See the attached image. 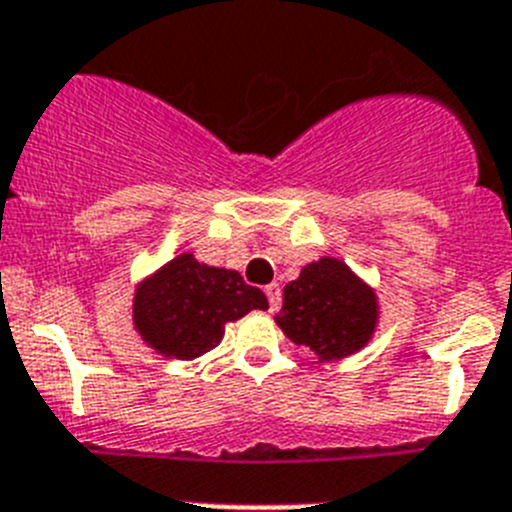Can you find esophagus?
<instances>
[{"label": "esophagus", "instance_id": "1", "mask_svg": "<svg viewBox=\"0 0 512 512\" xmlns=\"http://www.w3.org/2000/svg\"><path fill=\"white\" fill-rule=\"evenodd\" d=\"M266 297H269L271 310H279V305H282V289H279V284H269L266 287Z\"/></svg>", "mask_w": 512, "mask_h": 512}]
</instances>
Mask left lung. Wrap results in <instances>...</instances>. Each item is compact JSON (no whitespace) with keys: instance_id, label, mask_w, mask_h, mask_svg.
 I'll return each mask as SVG.
<instances>
[{"instance_id":"8db88e82","label":"left lung","mask_w":512,"mask_h":512,"mask_svg":"<svg viewBox=\"0 0 512 512\" xmlns=\"http://www.w3.org/2000/svg\"><path fill=\"white\" fill-rule=\"evenodd\" d=\"M279 328L297 346H310L320 361L356 354L377 325V297L338 259L307 264L284 287Z\"/></svg>"}]
</instances>
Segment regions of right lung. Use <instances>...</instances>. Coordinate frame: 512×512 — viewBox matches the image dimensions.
I'll return each mask as SVG.
<instances>
[{"label": "right lung", "instance_id": "right-lung-1", "mask_svg": "<svg viewBox=\"0 0 512 512\" xmlns=\"http://www.w3.org/2000/svg\"><path fill=\"white\" fill-rule=\"evenodd\" d=\"M269 302L238 271L200 264L182 253L135 289L133 323L158 354L197 359L220 343L225 323Z\"/></svg>", "mask_w": 512, "mask_h": 512}]
</instances>
